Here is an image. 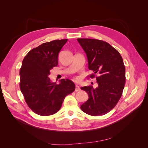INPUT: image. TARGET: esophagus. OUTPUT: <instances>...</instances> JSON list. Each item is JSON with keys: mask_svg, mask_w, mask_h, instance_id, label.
I'll use <instances>...</instances> for the list:
<instances>
[{"mask_svg": "<svg viewBox=\"0 0 148 148\" xmlns=\"http://www.w3.org/2000/svg\"><path fill=\"white\" fill-rule=\"evenodd\" d=\"M80 90H81V89H80V88H79V87L78 86V85H76L75 86V91L76 92H78V91H79Z\"/></svg>", "mask_w": 148, "mask_h": 148, "instance_id": "34e87169", "label": "esophagus"}]
</instances>
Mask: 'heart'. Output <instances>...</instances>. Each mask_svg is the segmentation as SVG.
<instances>
[{"mask_svg": "<svg viewBox=\"0 0 148 148\" xmlns=\"http://www.w3.org/2000/svg\"><path fill=\"white\" fill-rule=\"evenodd\" d=\"M74 79L75 80V81H78V78H77V77H75V78H74Z\"/></svg>", "mask_w": 148, "mask_h": 148, "instance_id": "obj_1", "label": "heart"}]
</instances>
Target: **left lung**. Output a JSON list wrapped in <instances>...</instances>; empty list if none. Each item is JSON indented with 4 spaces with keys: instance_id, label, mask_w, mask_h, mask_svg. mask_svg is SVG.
<instances>
[{
    "instance_id": "obj_1",
    "label": "left lung",
    "mask_w": 148,
    "mask_h": 148,
    "mask_svg": "<svg viewBox=\"0 0 148 148\" xmlns=\"http://www.w3.org/2000/svg\"><path fill=\"white\" fill-rule=\"evenodd\" d=\"M78 42L86 52L88 69L94 73L89 78H96L98 87H82L89 99L81 109L92 116L103 115L117 105L122 95L125 83V66L119 51L106 41L99 39L78 38ZM99 75L98 77L95 73Z\"/></svg>"
}]
</instances>
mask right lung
<instances>
[{
	"mask_svg": "<svg viewBox=\"0 0 148 148\" xmlns=\"http://www.w3.org/2000/svg\"><path fill=\"white\" fill-rule=\"evenodd\" d=\"M68 39L53 40L42 44L26 54L20 70V90L26 103L34 113L51 115L61 108L65 97L75 89L70 79L60 84L51 83L50 70L58 65V56Z\"/></svg>",
	"mask_w": 148,
	"mask_h": 148,
	"instance_id": "add662e5",
	"label": "right lung"
}]
</instances>
